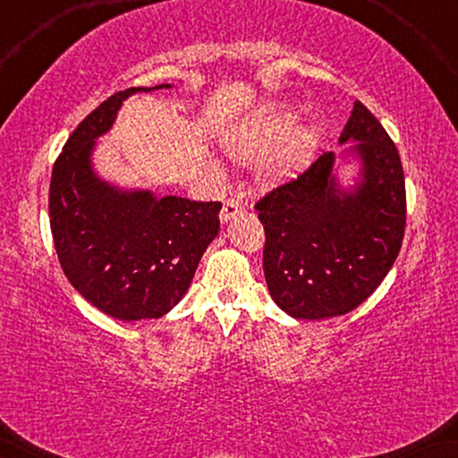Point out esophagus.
<instances>
[{"label":"esophagus","instance_id":"1","mask_svg":"<svg viewBox=\"0 0 458 458\" xmlns=\"http://www.w3.org/2000/svg\"><path fill=\"white\" fill-rule=\"evenodd\" d=\"M242 210V204L237 202V199H225V204H223V208H221V221L223 223H227V221H231V218H233L237 212Z\"/></svg>","mask_w":458,"mask_h":458}]
</instances>
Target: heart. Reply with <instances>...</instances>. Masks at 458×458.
<instances>
[{
    "instance_id": "1",
    "label": "heart",
    "mask_w": 458,
    "mask_h": 458,
    "mask_svg": "<svg viewBox=\"0 0 458 458\" xmlns=\"http://www.w3.org/2000/svg\"><path fill=\"white\" fill-rule=\"evenodd\" d=\"M293 114L284 106H268L225 140L227 154L240 165H252L262 183L292 179L315 156L318 133L310 124L292 127Z\"/></svg>"
}]
</instances>
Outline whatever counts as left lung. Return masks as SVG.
<instances>
[{"label": "left lung", "instance_id": "obj_1", "mask_svg": "<svg viewBox=\"0 0 458 458\" xmlns=\"http://www.w3.org/2000/svg\"><path fill=\"white\" fill-rule=\"evenodd\" d=\"M360 162L344 190L325 152L302 174L256 202L265 225L262 268L275 304L293 318L340 317L365 302L390 273L406 223L404 171L381 123L354 102L340 143Z\"/></svg>", "mask_w": 458, "mask_h": 458}]
</instances>
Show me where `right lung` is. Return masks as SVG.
Masks as SVG:
<instances>
[{
  "label": "right lung",
  "instance_id": "obj_1",
  "mask_svg": "<svg viewBox=\"0 0 458 458\" xmlns=\"http://www.w3.org/2000/svg\"><path fill=\"white\" fill-rule=\"evenodd\" d=\"M168 87H131L99 104L68 137L49 183L62 271L87 302L121 321L166 315L190 290L221 227V202L121 190L93 171L98 137L108 133L124 99Z\"/></svg>",
  "mask_w": 458,
  "mask_h": 458
}]
</instances>
